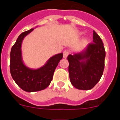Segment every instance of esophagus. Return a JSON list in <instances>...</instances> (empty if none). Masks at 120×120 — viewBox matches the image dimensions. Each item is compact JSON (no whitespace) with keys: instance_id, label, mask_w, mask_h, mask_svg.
<instances>
[{"instance_id":"esophagus-1","label":"esophagus","mask_w":120,"mask_h":120,"mask_svg":"<svg viewBox=\"0 0 120 120\" xmlns=\"http://www.w3.org/2000/svg\"><path fill=\"white\" fill-rule=\"evenodd\" d=\"M68 54H69V51L68 50H65L63 52V57L64 58H66L68 56Z\"/></svg>"}]
</instances>
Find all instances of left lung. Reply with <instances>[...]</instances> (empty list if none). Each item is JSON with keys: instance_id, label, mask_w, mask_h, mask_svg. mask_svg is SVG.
Returning a JSON list of instances; mask_svg holds the SVG:
<instances>
[{"instance_id": "obj_1", "label": "left lung", "mask_w": 120, "mask_h": 120, "mask_svg": "<svg viewBox=\"0 0 120 120\" xmlns=\"http://www.w3.org/2000/svg\"><path fill=\"white\" fill-rule=\"evenodd\" d=\"M93 43L83 50L67 57L70 80L72 85L78 90L92 89L103 73L105 50L101 39L94 30Z\"/></svg>"}]
</instances>
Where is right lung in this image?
I'll return each instance as SVG.
<instances>
[{
  "instance_id": "add662e5",
  "label": "right lung",
  "mask_w": 120,
  "mask_h": 120,
  "mask_svg": "<svg viewBox=\"0 0 120 120\" xmlns=\"http://www.w3.org/2000/svg\"><path fill=\"white\" fill-rule=\"evenodd\" d=\"M34 29L22 33L11 48L10 53V72L12 79L19 87L26 92H35L44 90L52 80L57 65L63 57L62 53L54 55L43 67L32 69L23 63L22 44L23 39Z\"/></svg>"
}]
</instances>
